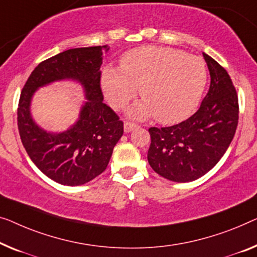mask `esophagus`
<instances>
[{"instance_id":"1","label":"esophagus","mask_w":257,"mask_h":257,"mask_svg":"<svg viewBox=\"0 0 257 257\" xmlns=\"http://www.w3.org/2000/svg\"><path fill=\"white\" fill-rule=\"evenodd\" d=\"M137 127H139V124L135 123V122L127 121L124 123V132L125 133H130V132H133V130L135 129V128H137Z\"/></svg>"}]
</instances>
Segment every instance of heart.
Here are the masks:
<instances>
[{"mask_svg": "<svg viewBox=\"0 0 257 257\" xmlns=\"http://www.w3.org/2000/svg\"><path fill=\"white\" fill-rule=\"evenodd\" d=\"M102 89L114 108H123L140 87L143 102L132 114H155L162 123L185 120L196 109L206 83V69L197 56L162 46H143L122 55L120 69L102 71Z\"/></svg>", "mask_w": 257, "mask_h": 257, "instance_id": "b5f03b06", "label": "heart"}]
</instances>
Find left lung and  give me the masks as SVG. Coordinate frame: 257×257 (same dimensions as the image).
<instances>
[{"label":"left lung","instance_id":"obj_1","mask_svg":"<svg viewBox=\"0 0 257 257\" xmlns=\"http://www.w3.org/2000/svg\"><path fill=\"white\" fill-rule=\"evenodd\" d=\"M211 83L200 108L171 127L149 128L148 162L175 182L194 181L219 162L234 137L239 120L236 90L226 69L203 53Z\"/></svg>","mask_w":257,"mask_h":257}]
</instances>
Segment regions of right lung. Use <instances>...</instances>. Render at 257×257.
Returning <instances> with one entry per match:
<instances>
[{
    "mask_svg": "<svg viewBox=\"0 0 257 257\" xmlns=\"http://www.w3.org/2000/svg\"><path fill=\"white\" fill-rule=\"evenodd\" d=\"M106 46L72 48L40 62L23 87L17 108L22 143L45 175L64 186H79L106 170L113 149L123 135V122L107 106L100 67ZM72 78L82 83L88 101L77 124L62 134L40 130L29 116V100L37 87Z\"/></svg>",
    "mask_w": 257,
    "mask_h": 257,
    "instance_id": "add662e5",
    "label": "right lung"
}]
</instances>
